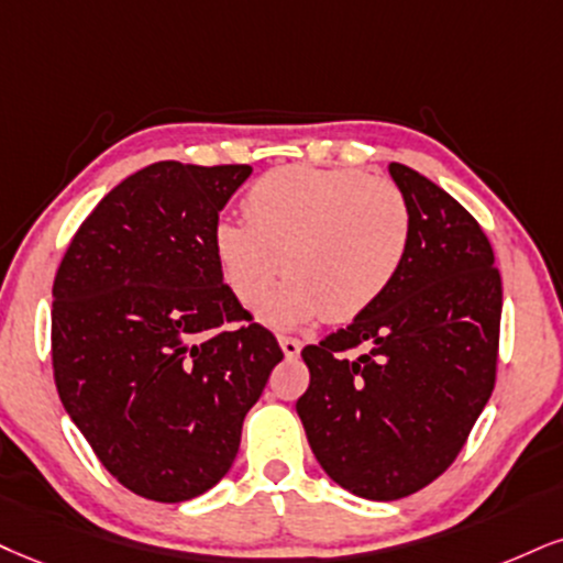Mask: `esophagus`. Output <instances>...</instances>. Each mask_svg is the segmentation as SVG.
Here are the masks:
<instances>
[{"label":"esophagus","mask_w":563,"mask_h":563,"mask_svg":"<svg viewBox=\"0 0 563 563\" xmlns=\"http://www.w3.org/2000/svg\"><path fill=\"white\" fill-rule=\"evenodd\" d=\"M279 346H282L284 357L295 360L297 355H300V350H302V342H300V339H292V336H279Z\"/></svg>","instance_id":"obj_1"}]
</instances>
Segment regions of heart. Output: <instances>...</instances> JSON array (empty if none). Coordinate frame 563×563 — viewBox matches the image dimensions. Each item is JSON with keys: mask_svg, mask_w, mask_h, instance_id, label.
<instances>
[{"mask_svg": "<svg viewBox=\"0 0 563 563\" xmlns=\"http://www.w3.org/2000/svg\"><path fill=\"white\" fill-rule=\"evenodd\" d=\"M245 217L219 221L213 255L247 308L266 300L282 271L289 276L258 313L274 329L365 313L399 276L412 240L401 187L360 169L266 172L247 190Z\"/></svg>", "mask_w": 563, "mask_h": 563, "instance_id": "heart-1", "label": "heart"}]
</instances>
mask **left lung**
Instances as JSON below:
<instances>
[{
  "label": "left lung",
  "instance_id": "left-lung-1",
  "mask_svg": "<svg viewBox=\"0 0 563 563\" xmlns=\"http://www.w3.org/2000/svg\"><path fill=\"white\" fill-rule=\"evenodd\" d=\"M388 175L412 208L405 266L376 305L302 350L297 399L318 464L371 501L418 494L456 460L496 384L501 276L494 247L446 190L405 164ZM365 345L363 356L343 357Z\"/></svg>",
  "mask_w": 563,
  "mask_h": 563
}]
</instances>
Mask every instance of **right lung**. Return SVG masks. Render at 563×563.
Masks as SVG:
<instances>
[{"mask_svg": "<svg viewBox=\"0 0 563 563\" xmlns=\"http://www.w3.org/2000/svg\"><path fill=\"white\" fill-rule=\"evenodd\" d=\"M247 164L156 162L82 221L54 279L52 363L69 420L133 494L190 501L229 473L284 357L213 255Z\"/></svg>", "mask_w": 563, "mask_h": 563, "instance_id": "1", "label": "right lung"}]
</instances>
